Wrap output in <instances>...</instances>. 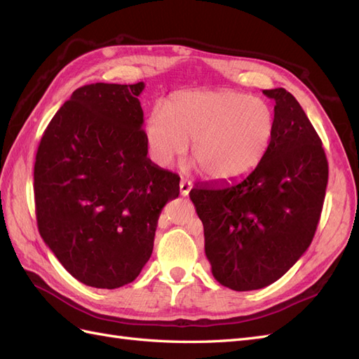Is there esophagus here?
I'll list each match as a JSON object with an SVG mask.
<instances>
[{"instance_id":"1","label":"esophagus","mask_w":359,"mask_h":359,"mask_svg":"<svg viewBox=\"0 0 359 359\" xmlns=\"http://www.w3.org/2000/svg\"><path fill=\"white\" fill-rule=\"evenodd\" d=\"M191 187H193V184H191V181H189V180H181V182H180V190H181V196H189V193H190Z\"/></svg>"}]
</instances>
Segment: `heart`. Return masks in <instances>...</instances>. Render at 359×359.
<instances>
[{
  "label": "heart",
  "instance_id": "obj_1",
  "mask_svg": "<svg viewBox=\"0 0 359 359\" xmlns=\"http://www.w3.org/2000/svg\"><path fill=\"white\" fill-rule=\"evenodd\" d=\"M276 116L259 97L232 90L184 91L170 95L166 109L154 107L147 121L151 154L161 166L186 153L215 181L252 172L273 142Z\"/></svg>",
  "mask_w": 359,
  "mask_h": 359
}]
</instances>
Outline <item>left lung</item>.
<instances>
[{"label":"left lung","mask_w":359,"mask_h":359,"mask_svg":"<svg viewBox=\"0 0 359 359\" xmlns=\"http://www.w3.org/2000/svg\"><path fill=\"white\" fill-rule=\"evenodd\" d=\"M264 94L276 102V132L262 161L241 180L190 191L211 273L238 292L274 283L307 252L328 184L327 156L301 104L285 88Z\"/></svg>","instance_id":"obj_1"}]
</instances>
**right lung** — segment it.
<instances>
[{"label":"right lung","instance_id":"1","mask_svg":"<svg viewBox=\"0 0 359 359\" xmlns=\"http://www.w3.org/2000/svg\"><path fill=\"white\" fill-rule=\"evenodd\" d=\"M145 83L76 90L43 133L34 165L39 232L81 283L116 289L149 260L180 177L154 165L137 97Z\"/></svg>","mask_w":359,"mask_h":359}]
</instances>
